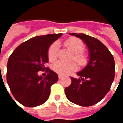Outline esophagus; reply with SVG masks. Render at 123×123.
I'll list each match as a JSON object with an SVG mask.
<instances>
[{
    "label": "esophagus",
    "instance_id": "34e87169",
    "mask_svg": "<svg viewBox=\"0 0 123 123\" xmlns=\"http://www.w3.org/2000/svg\"><path fill=\"white\" fill-rule=\"evenodd\" d=\"M58 77H59V79H60L62 78V75H59V76H58Z\"/></svg>",
    "mask_w": 123,
    "mask_h": 123
}]
</instances>
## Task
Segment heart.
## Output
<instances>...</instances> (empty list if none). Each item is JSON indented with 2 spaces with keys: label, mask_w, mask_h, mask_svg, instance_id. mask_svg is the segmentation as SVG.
Wrapping results in <instances>:
<instances>
[{
  "label": "heart",
  "mask_w": 123,
  "mask_h": 123,
  "mask_svg": "<svg viewBox=\"0 0 123 123\" xmlns=\"http://www.w3.org/2000/svg\"><path fill=\"white\" fill-rule=\"evenodd\" d=\"M64 45L68 49L73 53L71 59L75 61L80 66H84L87 62V56L83 51L85 46L81 40L76 37H70L65 41ZM59 45L54 42L48 49V58L50 62H54L57 58ZM53 69L55 72L59 74H68L77 69V65L74 62H57L53 65Z\"/></svg>",
  "instance_id": "obj_1"
}]
</instances>
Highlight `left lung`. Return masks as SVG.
<instances>
[{"mask_svg":"<svg viewBox=\"0 0 123 123\" xmlns=\"http://www.w3.org/2000/svg\"><path fill=\"white\" fill-rule=\"evenodd\" d=\"M81 39L87 45L90 60L79 72V79L71 78V84L65 88L70 101L80 106L97 104L110 91L115 76V62L110 50L98 39L83 33H70Z\"/></svg>","mask_w":123,"mask_h":123,"instance_id":"obj_1","label":"left lung"}]
</instances>
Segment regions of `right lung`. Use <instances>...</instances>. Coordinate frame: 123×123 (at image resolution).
<instances>
[{
  "mask_svg": "<svg viewBox=\"0 0 123 123\" xmlns=\"http://www.w3.org/2000/svg\"><path fill=\"white\" fill-rule=\"evenodd\" d=\"M62 33L34 37L22 43L9 57L7 81L13 97L24 106L33 107L47 101L50 87L58 81V76L49 68L48 49ZM39 71L49 72L44 78Z\"/></svg>",
  "mask_w": 123,
  "mask_h": 123,
  "instance_id": "1",
  "label": "right lung"
}]
</instances>
